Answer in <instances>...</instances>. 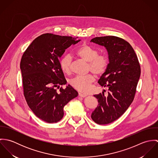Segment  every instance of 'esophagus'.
Masks as SVG:
<instances>
[{"mask_svg": "<svg viewBox=\"0 0 158 158\" xmlns=\"http://www.w3.org/2000/svg\"><path fill=\"white\" fill-rule=\"evenodd\" d=\"M78 96H79V97H83V98H85V97H87L86 95H85V94H82V93H79V94H78Z\"/></svg>", "mask_w": 158, "mask_h": 158, "instance_id": "1", "label": "esophagus"}]
</instances>
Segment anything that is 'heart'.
<instances>
[{
    "label": "heart",
    "instance_id": "1",
    "mask_svg": "<svg viewBox=\"0 0 158 158\" xmlns=\"http://www.w3.org/2000/svg\"><path fill=\"white\" fill-rule=\"evenodd\" d=\"M76 55L83 61L88 63V70L97 75L103 74L109 64V59L105 55H98V51L91 45L84 44L76 51ZM72 57L70 55H64L60 61L61 70L66 73L70 72ZM95 81V77L89 74L84 77L77 76L70 80L71 86L77 90L87 93L90 89L92 83Z\"/></svg>",
    "mask_w": 158,
    "mask_h": 158
}]
</instances>
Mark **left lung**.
I'll list each match as a JSON object with an SVG mask.
<instances>
[{
  "label": "left lung",
  "instance_id": "1",
  "mask_svg": "<svg viewBox=\"0 0 158 158\" xmlns=\"http://www.w3.org/2000/svg\"><path fill=\"white\" fill-rule=\"evenodd\" d=\"M90 41L104 46L108 52V66L98 81L101 86L108 88V94L105 95L103 92L94 95L98 106L91 114L95 123L105 125L118 119L133 102L140 66L134 49L123 39L106 36Z\"/></svg>",
  "mask_w": 158,
  "mask_h": 158
}]
</instances>
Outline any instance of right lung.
<instances>
[{"mask_svg": "<svg viewBox=\"0 0 158 158\" xmlns=\"http://www.w3.org/2000/svg\"><path fill=\"white\" fill-rule=\"evenodd\" d=\"M77 38L45 33L35 39L23 53L20 68L23 95L31 110L47 123L60 121L64 106L78 96L70 85L65 89L60 88L67 81L60 65L65 50L80 41Z\"/></svg>", "mask_w": 158, "mask_h": 158, "instance_id": "add662e5", "label": "right lung"}]
</instances>
